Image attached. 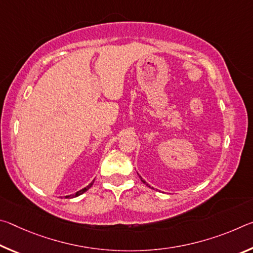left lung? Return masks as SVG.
I'll return each instance as SVG.
<instances>
[{
    "label": "left lung",
    "instance_id": "1",
    "mask_svg": "<svg viewBox=\"0 0 253 253\" xmlns=\"http://www.w3.org/2000/svg\"><path fill=\"white\" fill-rule=\"evenodd\" d=\"M139 177H140V176H139ZM140 179H142V182H143V183H144V184H146V185H147V186H148V187H151V186H149V185H148V184H147V183H146V182H145V181H144V179H143V178H142V177H140Z\"/></svg>",
    "mask_w": 253,
    "mask_h": 253
}]
</instances>
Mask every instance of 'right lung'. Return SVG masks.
<instances>
[{
    "label": "right lung",
    "mask_w": 253,
    "mask_h": 253,
    "mask_svg": "<svg viewBox=\"0 0 253 253\" xmlns=\"http://www.w3.org/2000/svg\"><path fill=\"white\" fill-rule=\"evenodd\" d=\"M93 182H95V179H93V181L89 184L88 186H85L84 188H83V190H80V191H78L77 192V193H75V194H72V195H68V196H66V199H71V198H76V196H79V195H81L83 193H84L85 191H88L89 188H90L91 186H92V184H93Z\"/></svg>",
    "instance_id": "right-lung-1"
}]
</instances>
